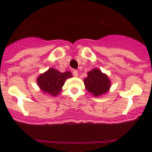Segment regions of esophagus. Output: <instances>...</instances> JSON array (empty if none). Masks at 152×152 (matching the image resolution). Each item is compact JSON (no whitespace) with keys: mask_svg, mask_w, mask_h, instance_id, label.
I'll list each match as a JSON object with an SVG mask.
<instances>
[{"mask_svg":"<svg viewBox=\"0 0 152 152\" xmlns=\"http://www.w3.org/2000/svg\"><path fill=\"white\" fill-rule=\"evenodd\" d=\"M73 75L74 76H76H76H78V71H77V70H73Z\"/></svg>","mask_w":152,"mask_h":152,"instance_id":"esophagus-1","label":"esophagus"}]
</instances>
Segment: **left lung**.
Listing matches in <instances>:
<instances>
[{
  "mask_svg": "<svg viewBox=\"0 0 152 152\" xmlns=\"http://www.w3.org/2000/svg\"><path fill=\"white\" fill-rule=\"evenodd\" d=\"M87 77L84 79L87 91L95 96L107 93L110 87V81L107 75L103 74L99 69H93L87 73Z\"/></svg>",
  "mask_w": 152,
  "mask_h": 152,
  "instance_id": "8db88e82",
  "label": "left lung"
}]
</instances>
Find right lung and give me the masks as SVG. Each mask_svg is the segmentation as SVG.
Returning <instances> with one entry per match:
<instances>
[{
	"label": "right lung",
	"mask_w": 152,
	"mask_h": 152,
	"mask_svg": "<svg viewBox=\"0 0 152 152\" xmlns=\"http://www.w3.org/2000/svg\"><path fill=\"white\" fill-rule=\"evenodd\" d=\"M72 76L70 71L61 73L54 68H50L38 77L37 84L44 93L55 96L61 91L66 79Z\"/></svg>",
	"instance_id": "obj_1"
}]
</instances>
